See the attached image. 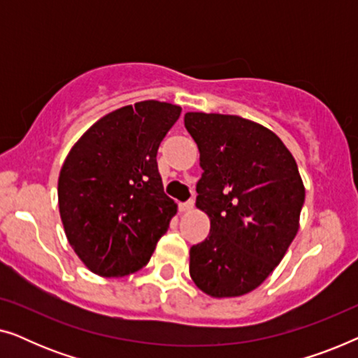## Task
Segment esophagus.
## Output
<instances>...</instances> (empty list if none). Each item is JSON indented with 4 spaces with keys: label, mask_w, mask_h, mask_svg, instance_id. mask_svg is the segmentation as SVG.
Masks as SVG:
<instances>
[{
    "label": "esophagus",
    "mask_w": 358,
    "mask_h": 358,
    "mask_svg": "<svg viewBox=\"0 0 358 358\" xmlns=\"http://www.w3.org/2000/svg\"><path fill=\"white\" fill-rule=\"evenodd\" d=\"M194 199H190V200H187V202H184V203H179V210L180 212H190V210L194 208Z\"/></svg>",
    "instance_id": "1"
}]
</instances>
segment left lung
<instances>
[{
	"label": "left lung",
	"mask_w": 358,
	"mask_h": 358,
	"mask_svg": "<svg viewBox=\"0 0 358 358\" xmlns=\"http://www.w3.org/2000/svg\"><path fill=\"white\" fill-rule=\"evenodd\" d=\"M200 151L197 208L210 234L190 248L189 272L213 298L241 296L271 275L296 236L305 185L283 141L238 115L187 112Z\"/></svg>",
	"instance_id": "8db88e82"
}]
</instances>
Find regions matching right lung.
Segmentation results:
<instances>
[{"instance_id":"add662e5","label":"right lung","mask_w":358,"mask_h":358,"mask_svg":"<svg viewBox=\"0 0 358 358\" xmlns=\"http://www.w3.org/2000/svg\"><path fill=\"white\" fill-rule=\"evenodd\" d=\"M180 107L141 101L90 127L58 178V207L68 243L91 272L130 275L146 266L178 205L158 173L159 143Z\"/></svg>"}]
</instances>
